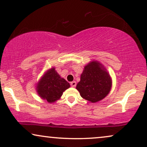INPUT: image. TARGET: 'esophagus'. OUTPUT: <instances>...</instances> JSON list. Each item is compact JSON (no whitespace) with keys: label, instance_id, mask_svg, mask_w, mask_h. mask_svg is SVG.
<instances>
[{"label":"esophagus","instance_id":"esophagus-1","mask_svg":"<svg viewBox=\"0 0 147 147\" xmlns=\"http://www.w3.org/2000/svg\"><path fill=\"white\" fill-rule=\"evenodd\" d=\"M70 85H71V87H73V88L76 87V82L75 81H74V82H71V83H70Z\"/></svg>","mask_w":147,"mask_h":147}]
</instances>
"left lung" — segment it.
<instances>
[{
  "label": "left lung",
  "mask_w": 147,
  "mask_h": 147,
  "mask_svg": "<svg viewBox=\"0 0 147 147\" xmlns=\"http://www.w3.org/2000/svg\"><path fill=\"white\" fill-rule=\"evenodd\" d=\"M112 81L104 66L98 61L85 65L76 86L80 96L92 103L99 102L110 93Z\"/></svg>",
  "instance_id": "8db88e82"
}]
</instances>
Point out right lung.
Segmentation results:
<instances>
[{"mask_svg":"<svg viewBox=\"0 0 147 147\" xmlns=\"http://www.w3.org/2000/svg\"><path fill=\"white\" fill-rule=\"evenodd\" d=\"M69 87V84L62 78L53 67L45 72L36 84V91L41 99L49 103H53L59 100L63 92Z\"/></svg>","mask_w":147,"mask_h":147,"instance_id":"add662e5","label":"right lung"}]
</instances>
